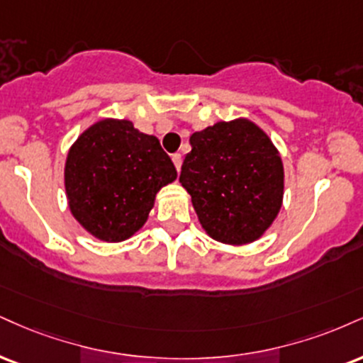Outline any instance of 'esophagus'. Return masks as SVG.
Masks as SVG:
<instances>
[{"label": "esophagus", "instance_id": "1", "mask_svg": "<svg viewBox=\"0 0 363 363\" xmlns=\"http://www.w3.org/2000/svg\"><path fill=\"white\" fill-rule=\"evenodd\" d=\"M172 162H174V165H176V169H177V172H179V169H181V164H182L181 154H172Z\"/></svg>", "mask_w": 363, "mask_h": 363}]
</instances>
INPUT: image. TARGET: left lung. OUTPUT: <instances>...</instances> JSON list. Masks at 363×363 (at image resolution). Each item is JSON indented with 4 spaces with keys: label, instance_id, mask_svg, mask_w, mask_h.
I'll use <instances>...</instances> for the list:
<instances>
[{
    "label": "left lung",
    "instance_id": "8db88e82",
    "mask_svg": "<svg viewBox=\"0 0 363 363\" xmlns=\"http://www.w3.org/2000/svg\"><path fill=\"white\" fill-rule=\"evenodd\" d=\"M182 187L211 238L245 245L270 228L282 206L284 165L269 135L247 118L191 135Z\"/></svg>",
    "mask_w": 363,
    "mask_h": 363
}]
</instances>
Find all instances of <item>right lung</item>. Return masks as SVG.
Returning a JSON list of instances; mask_svg holds the SVG:
<instances>
[{"label": "right lung", "instance_id": "1", "mask_svg": "<svg viewBox=\"0 0 363 363\" xmlns=\"http://www.w3.org/2000/svg\"><path fill=\"white\" fill-rule=\"evenodd\" d=\"M177 170L154 135L132 121L104 118L69 148L64 184L69 209L87 233L123 242L145 225L155 196Z\"/></svg>", "mask_w": 363, "mask_h": 363}]
</instances>
